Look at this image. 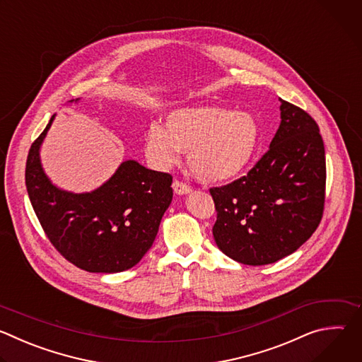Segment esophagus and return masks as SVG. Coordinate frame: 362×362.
Segmentation results:
<instances>
[{"mask_svg": "<svg viewBox=\"0 0 362 362\" xmlns=\"http://www.w3.org/2000/svg\"><path fill=\"white\" fill-rule=\"evenodd\" d=\"M172 186H173L175 193H177L179 196H183V194H187V193H190V192H192V187H190L189 185H186V183L180 182V180H175Z\"/></svg>", "mask_w": 362, "mask_h": 362, "instance_id": "obj_1", "label": "esophagus"}]
</instances>
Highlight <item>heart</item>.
<instances>
[{
  "mask_svg": "<svg viewBox=\"0 0 362 362\" xmlns=\"http://www.w3.org/2000/svg\"><path fill=\"white\" fill-rule=\"evenodd\" d=\"M259 126L243 110L183 107L166 116V124L151 123L144 150L158 169L175 166L187 154L192 175L203 183H225L240 176L252 163L259 144Z\"/></svg>",
  "mask_w": 362,
  "mask_h": 362,
  "instance_id": "1",
  "label": "heart"
}]
</instances>
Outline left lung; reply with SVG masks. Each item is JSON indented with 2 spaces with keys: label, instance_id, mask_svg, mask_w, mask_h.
I'll use <instances>...</instances> for the list:
<instances>
[{
  "label": "left lung",
  "instance_id": "obj_1",
  "mask_svg": "<svg viewBox=\"0 0 362 362\" xmlns=\"http://www.w3.org/2000/svg\"><path fill=\"white\" fill-rule=\"evenodd\" d=\"M281 124L246 176L211 189L214 238L233 261L261 267L293 253L318 228L325 202V148L315 120L279 98Z\"/></svg>",
  "mask_w": 362,
  "mask_h": 362
}]
</instances>
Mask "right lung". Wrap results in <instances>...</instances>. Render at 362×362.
I'll return each mask as SVG.
<instances>
[{"instance_id":"1","label":"right lung","mask_w":362,"mask_h":362,"mask_svg":"<svg viewBox=\"0 0 362 362\" xmlns=\"http://www.w3.org/2000/svg\"><path fill=\"white\" fill-rule=\"evenodd\" d=\"M54 117L33 143L25 165L27 192L47 238L67 261L87 272L116 274L133 268L151 247L172 203V176L124 160L91 192L60 189L48 179L40 159Z\"/></svg>"}]
</instances>
